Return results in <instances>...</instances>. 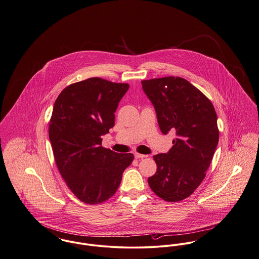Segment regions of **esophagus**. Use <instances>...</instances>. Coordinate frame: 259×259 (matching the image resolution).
<instances>
[{
  "instance_id": "obj_1",
  "label": "esophagus",
  "mask_w": 259,
  "mask_h": 259,
  "mask_svg": "<svg viewBox=\"0 0 259 259\" xmlns=\"http://www.w3.org/2000/svg\"><path fill=\"white\" fill-rule=\"evenodd\" d=\"M148 155H146V154H141V153H138V152H136L135 153V158H137V159H139V158H144V157H147Z\"/></svg>"
}]
</instances>
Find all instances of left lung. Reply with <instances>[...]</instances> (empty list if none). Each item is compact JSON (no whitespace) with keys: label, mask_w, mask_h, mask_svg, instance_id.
I'll use <instances>...</instances> for the list:
<instances>
[{"label":"left lung","mask_w":259,"mask_h":259,"mask_svg":"<svg viewBox=\"0 0 259 259\" xmlns=\"http://www.w3.org/2000/svg\"><path fill=\"white\" fill-rule=\"evenodd\" d=\"M142 86L155 108L161 132H176L169 152L153 156L157 169L148 182L157 197L180 201L195 192L211 163L219 140L216 111L198 88L181 77L143 80Z\"/></svg>","instance_id":"obj_1"}]
</instances>
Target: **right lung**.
<instances>
[{"instance_id":"1","label":"right lung","mask_w":259,"mask_h":259,"mask_svg":"<svg viewBox=\"0 0 259 259\" xmlns=\"http://www.w3.org/2000/svg\"><path fill=\"white\" fill-rule=\"evenodd\" d=\"M129 89L93 77L64 88L55 102L49 137L61 177L69 190L88 204L112 197L132 153H117L102 146V136L114 126V112Z\"/></svg>"}]
</instances>
